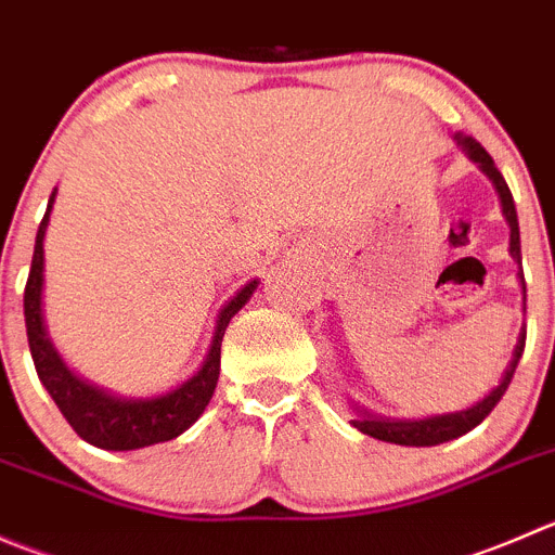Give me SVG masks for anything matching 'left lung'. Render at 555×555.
<instances>
[{"label": "left lung", "mask_w": 555, "mask_h": 555, "mask_svg": "<svg viewBox=\"0 0 555 555\" xmlns=\"http://www.w3.org/2000/svg\"><path fill=\"white\" fill-rule=\"evenodd\" d=\"M455 141H459V146L464 149L466 154H469L472 163L480 165L482 173H486L488 179L493 181V186H496L499 197H502L504 219L509 222V255H513L515 260L520 262L518 214H515V201H513V192H509L507 181L502 179L499 168L493 165L491 154H488L486 149H482L480 143L475 141V138H466V134H455ZM520 279H524V273H520ZM524 347H526V331L520 333L518 344H515L513 360H509V365H507V371H504L502 382H499V385L493 387V390L488 392L482 401H477L475 406L464 409V412L434 414V417H423V421H390V417H376V414L363 412L358 421H352V426L358 428V431L369 434V437L382 439V442L406 444V448H434V444H442V442H450V439L464 437V434H469L472 428L480 426L488 414L493 412V406L502 401V396L507 392L509 382H513L515 369H518V360H520V354H524Z\"/></svg>", "instance_id": "obj_1"}]
</instances>
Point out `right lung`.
Returning <instances> with one entry per match:
<instances>
[{
	"instance_id": "obj_1",
	"label": "right lung",
	"mask_w": 555,
	"mask_h": 555,
	"mask_svg": "<svg viewBox=\"0 0 555 555\" xmlns=\"http://www.w3.org/2000/svg\"><path fill=\"white\" fill-rule=\"evenodd\" d=\"M56 190L48 201L46 217H42L40 230L35 241V257H31V271L26 279L24 289V317H26V336H29L31 360H35L37 376L42 387L51 392L56 406L67 417L69 426L75 428L80 439L102 450H138L157 442H170L179 434H184L192 423L203 414V409L211 401L219 379V354H222V338L228 331L230 320L246 306L257 282L244 284L233 298L219 311L217 327H214L211 349L203 360L201 371L179 385L176 390L154 398H118L89 382L78 379L73 371L64 365L59 352L48 338L46 320H42V241H46L48 217H51Z\"/></svg>"
}]
</instances>
